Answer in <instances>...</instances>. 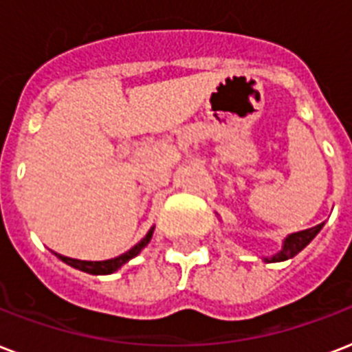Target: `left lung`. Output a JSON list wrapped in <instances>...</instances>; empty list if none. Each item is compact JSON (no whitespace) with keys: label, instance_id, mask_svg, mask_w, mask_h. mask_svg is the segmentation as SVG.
Returning <instances> with one entry per match:
<instances>
[{"label":"left lung","instance_id":"1","mask_svg":"<svg viewBox=\"0 0 352 352\" xmlns=\"http://www.w3.org/2000/svg\"><path fill=\"white\" fill-rule=\"evenodd\" d=\"M322 225L314 226V228H309V230H301L296 232V234H290L287 239L283 241V246H281V250L278 254H274L272 257H265V261L267 263H278V261H285V259H290V257H294L296 254H300L303 248H305L309 243H311L314 237L318 235V232L322 230Z\"/></svg>","mask_w":352,"mask_h":352}]
</instances>
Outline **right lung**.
<instances>
[{
    "label": "right lung",
    "instance_id": "add662e5",
    "mask_svg": "<svg viewBox=\"0 0 352 352\" xmlns=\"http://www.w3.org/2000/svg\"><path fill=\"white\" fill-rule=\"evenodd\" d=\"M153 230H155V228H151L148 234L144 235V239L138 241L137 245L133 246L131 250H127L126 254H122V256H118V257H113V259H107V261H80V259L65 257V256H62V254H56V256L60 257L63 263H67V265H71L73 268H78V270H82V272L95 274V276H106V274L117 272L122 265H126L129 259H133L135 256H138L144 246L148 245L149 241H151Z\"/></svg>",
    "mask_w": 352,
    "mask_h": 352
}]
</instances>
